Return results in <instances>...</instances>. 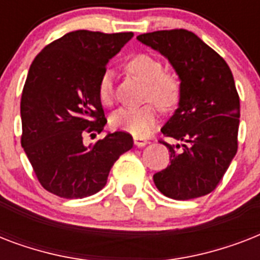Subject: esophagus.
Here are the masks:
<instances>
[{
    "instance_id": "obj_1",
    "label": "esophagus",
    "mask_w": 260,
    "mask_h": 260,
    "mask_svg": "<svg viewBox=\"0 0 260 260\" xmlns=\"http://www.w3.org/2000/svg\"><path fill=\"white\" fill-rule=\"evenodd\" d=\"M134 143H135V146H136V147H144L148 142H147V139L140 138V136H135Z\"/></svg>"
}]
</instances>
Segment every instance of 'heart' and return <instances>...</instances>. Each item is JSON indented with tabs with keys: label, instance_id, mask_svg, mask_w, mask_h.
Wrapping results in <instances>:
<instances>
[{
	"label": "heart",
	"instance_id": "1",
	"mask_svg": "<svg viewBox=\"0 0 260 260\" xmlns=\"http://www.w3.org/2000/svg\"><path fill=\"white\" fill-rule=\"evenodd\" d=\"M128 73L147 82L144 100L150 104L139 108H121L110 117V125L117 131H124L134 136H146L158 122V108L170 110L177 106L181 98V82L175 74L165 71L163 63L150 54H135L125 62ZM97 94L102 105L110 106L114 100L112 73L105 70L100 77ZM155 103L154 104L153 102Z\"/></svg>",
	"mask_w": 260,
	"mask_h": 260
}]
</instances>
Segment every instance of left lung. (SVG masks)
Returning <instances> with one entry per match:
<instances>
[{
	"instance_id": "obj_1",
	"label": "left lung",
	"mask_w": 260,
	"mask_h": 260,
	"mask_svg": "<svg viewBox=\"0 0 260 260\" xmlns=\"http://www.w3.org/2000/svg\"><path fill=\"white\" fill-rule=\"evenodd\" d=\"M139 42L165 55L181 79L179 106L162 134L183 144L171 146L170 166L154 174L155 186L174 200L213 191L238 151L240 101L226 62L187 29L155 30Z\"/></svg>"
}]
</instances>
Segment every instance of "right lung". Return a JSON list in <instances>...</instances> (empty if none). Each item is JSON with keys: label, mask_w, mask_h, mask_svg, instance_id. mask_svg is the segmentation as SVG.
Returning a JSON list of instances; mask_svg holds the SVG:
<instances>
[{"label": "right lung", "mask_w": 260, "mask_h": 260, "mask_svg": "<svg viewBox=\"0 0 260 260\" xmlns=\"http://www.w3.org/2000/svg\"><path fill=\"white\" fill-rule=\"evenodd\" d=\"M132 38V32L73 30L34 59L20 104L21 146L47 191L70 200L95 194L120 155L134 146L124 131L108 134L93 146L83 143L106 124L97 94L100 77Z\"/></svg>", "instance_id": "1"}]
</instances>
